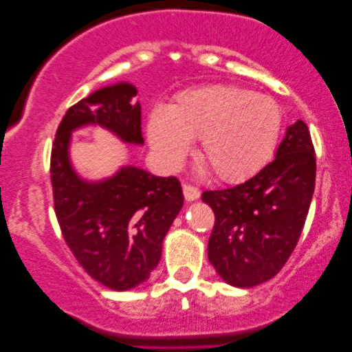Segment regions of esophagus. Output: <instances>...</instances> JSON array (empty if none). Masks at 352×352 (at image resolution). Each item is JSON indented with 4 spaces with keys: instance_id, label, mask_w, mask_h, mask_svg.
Here are the masks:
<instances>
[{
    "instance_id": "obj_1",
    "label": "esophagus",
    "mask_w": 352,
    "mask_h": 352,
    "mask_svg": "<svg viewBox=\"0 0 352 352\" xmlns=\"http://www.w3.org/2000/svg\"><path fill=\"white\" fill-rule=\"evenodd\" d=\"M182 192H184V199L187 201H194L200 197V190L197 189V187L189 186V184H186L184 187H182Z\"/></svg>"
}]
</instances>
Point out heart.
<instances>
[{
  "mask_svg": "<svg viewBox=\"0 0 352 352\" xmlns=\"http://www.w3.org/2000/svg\"><path fill=\"white\" fill-rule=\"evenodd\" d=\"M282 128L276 100L234 85H208L177 94L171 107L157 105L147 134L158 162L177 171L200 138V157L226 182L243 181L264 165Z\"/></svg>",
  "mask_w": 352,
  "mask_h": 352,
  "instance_id": "obj_1",
  "label": "heart"
}]
</instances>
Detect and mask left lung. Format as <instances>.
Instances as JSON below:
<instances>
[{
  "label": "left lung",
  "instance_id": "8db88e82",
  "mask_svg": "<svg viewBox=\"0 0 352 352\" xmlns=\"http://www.w3.org/2000/svg\"><path fill=\"white\" fill-rule=\"evenodd\" d=\"M314 186V146L307 124L298 120L256 176L201 194L214 211L208 259L224 282L250 288L280 272L305 228Z\"/></svg>",
  "mask_w": 352,
  "mask_h": 352
}]
</instances>
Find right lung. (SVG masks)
Here are the masks:
<instances>
[{
    "instance_id": "1",
    "label": "right lung",
    "mask_w": 352,
    "mask_h": 352,
    "mask_svg": "<svg viewBox=\"0 0 352 352\" xmlns=\"http://www.w3.org/2000/svg\"><path fill=\"white\" fill-rule=\"evenodd\" d=\"M138 89L117 83L67 110L51 152L54 210L62 235L86 272L117 292L146 282L162 258L163 239L184 204L179 181L122 166L102 181H86L70 162L72 133L99 124L126 144L142 146Z\"/></svg>"
}]
</instances>
